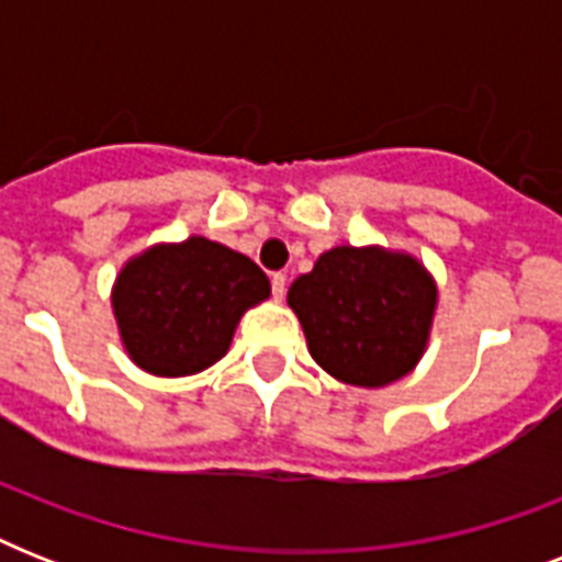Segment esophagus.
<instances>
[{
  "label": "esophagus",
  "instance_id": "1",
  "mask_svg": "<svg viewBox=\"0 0 562 562\" xmlns=\"http://www.w3.org/2000/svg\"><path fill=\"white\" fill-rule=\"evenodd\" d=\"M271 291H273V300L285 297V273H273V277H271Z\"/></svg>",
  "mask_w": 562,
  "mask_h": 562
}]
</instances>
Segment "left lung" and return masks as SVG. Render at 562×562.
<instances>
[{"label":"left lung","mask_w":562,"mask_h":562,"mask_svg":"<svg viewBox=\"0 0 562 562\" xmlns=\"http://www.w3.org/2000/svg\"><path fill=\"white\" fill-rule=\"evenodd\" d=\"M289 306L326 373L344 384L382 387L423 359L437 285L411 254L341 245L291 282Z\"/></svg>","instance_id":"1"}]
</instances>
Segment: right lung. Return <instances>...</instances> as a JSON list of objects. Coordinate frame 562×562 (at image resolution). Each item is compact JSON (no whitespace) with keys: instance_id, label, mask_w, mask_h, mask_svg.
<instances>
[{"instance_id":"1","label":"right lung","mask_w":562,"mask_h":562,"mask_svg":"<svg viewBox=\"0 0 562 562\" xmlns=\"http://www.w3.org/2000/svg\"><path fill=\"white\" fill-rule=\"evenodd\" d=\"M271 294L262 268L203 236L127 259L113 285L119 335L136 368L192 375L229 350L247 308Z\"/></svg>"}]
</instances>
